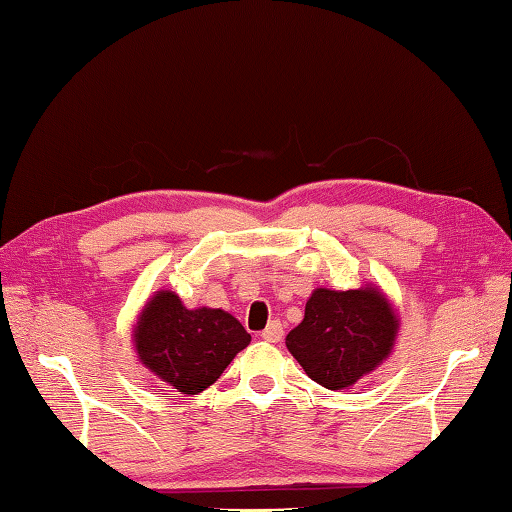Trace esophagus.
<instances>
[{
	"label": "esophagus",
	"instance_id": "obj_1",
	"mask_svg": "<svg viewBox=\"0 0 512 512\" xmlns=\"http://www.w3.org/2000/svg\"><path fill=\"white\" fill-rule=\"evenodd\" d=\"M261 337L265 339V342H270V344L281 342V339H283V326H281V321H270V324H267V328L263 330Z\"/></svg>",
	"mask_w": 512,
	"mask_h": 512
}]
</instances>
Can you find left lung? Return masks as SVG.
<instances>
[{"instance_id":"1","label":"left lung","mask_w":512,"mask_h":512,"mask_svg":"<svg viewBox=\"0 0 512 512\" xmlns=\"http://www.w3.org/2000/svg\"><path fill=\"white\" fill-rule=\"evenodd\" d=\"M398 333L400 315L380 285L346 292L315 288L285 346L310 380L339 391L378 369L393 353Z\"/></svg>"}]
</instances>
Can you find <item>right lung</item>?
I'll use <instances>...</instances> for the list:
<instances>
[{"label": "right lung", "instance_id": "1", "mask_svg": "<svg viewBox=\"0 0 512 512\" xmlns=\"http://www.w3.org/2000/svg\"><path fill=\"white\" fill-rule=\"evenodd\" d=\"M251 335L220 308H186L170 290L143 303L132 328L139 362L184 396H197L220 378Z\"/></svg>", "mask_w": 512, "mask_h": 512}]
</instances>
